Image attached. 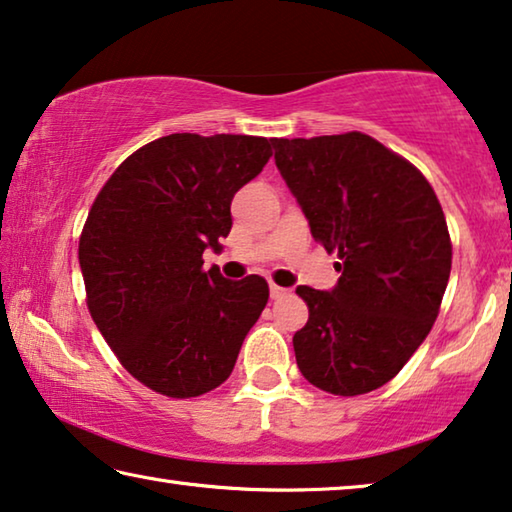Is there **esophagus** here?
I'll return each mask as SVG.
<instances>
[{
  "mask_svg": "<svg viewBox=\"0 0 512 512\" xmlns=\"http://www.w3.org/2000/svg\"><path fill=\"white\" fill-rule=\"evenodd\" d=\"M286 295H290L288 288H281V286H277V283H270V297H272V300H281V297H286Z\"/></svg>",
  "mask_w": 512,
  "mask_h": 512,
  "instance_id": "obj_1",
  "label": "esophagus"
}]
</instances>
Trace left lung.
I'll return each instance as SVG.
<instances>
[{"label":"left lung","mask_w":512,"mask_h":512,"mask_svg":"<svg viewBox=\"0 0 512 512\" xmlns=\"http://www.w3.org/2000/svg\"><path fill=\"white\" fill-rule=\"evenodd\" d=\"M274 162L313 238L341 258L332 290L297 286L309 306L297 366L334 396L380 389L437 320L453 256L442 206L419 169L361 132L277 139Z\"/></svg>","instance_id":"1"}]
</instances>
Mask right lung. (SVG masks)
Returning <instances> with one entry per match:
<instances>
[{
	"label": "right lung",
	"instance_id": "add662e5",
	"mask_svg": "<svg viewBox=\"0 0 512 512\" xmlns=\"http://www.w3.org/2000/svg\"><path fill=\"white\" fill-rule=\"evenodd\" d=\"M274 139L192 132L132 153L93 201L80 238L91 318L125 371L169 398L229 380L270 288L258 274L203 270L222 251L231 201L261 174Z\"/></svg>",
	"mask_w": 512,
	"mask_h": 512
}]
</instances>
